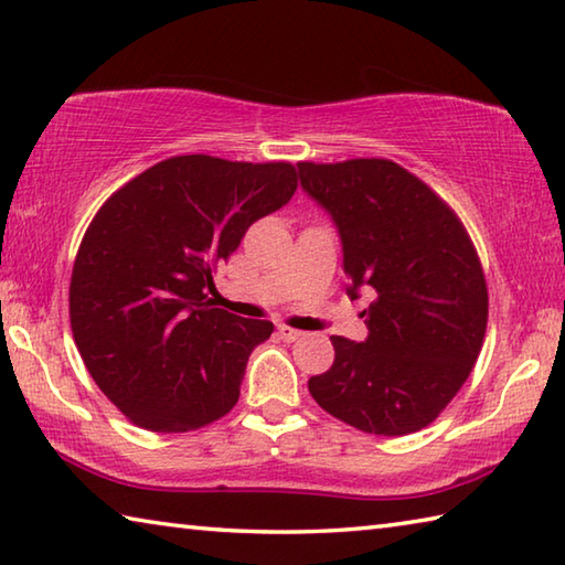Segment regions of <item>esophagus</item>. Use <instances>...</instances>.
<instances>
[{"mask_svg":"<svg viewBox=\"0 0 565 565\" xmlns=\"http://www.w3.org/2000/svg\"><path fill=\"white\" fill-rule=\"evenodd\" d=\"M279 335H281V341L294 343V341H299L303 333L296 331V328H291V326H279Z\"/></svg>","mask_w":565,"mask_h":565,"instance_id":"esophagus-1","label":"esophagus"}]
</instances>
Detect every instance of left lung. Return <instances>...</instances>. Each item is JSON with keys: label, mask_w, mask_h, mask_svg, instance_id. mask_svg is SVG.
Returning a JSON list of instances; mask_svg holds the SVG:
<instances>
[{"label": "left lung", "mask_w": 565, "mask_h": 565, "mask_svg": "<svg viewBox=\"0 0 565 565\" xmlns=\"http://www.w3.org/2000/svg\"><path fill=\"white\" fill-rule=\"evenodd\" d=\"M301 188L331 214L348 294L373 289L363 343L331 335L333 365L309 393L367 435L427 427L452 403L487 333L484 271L455 210L385 158L299 162Z\"/></svg>", "instance_id": "obj_1"}]
</instances>
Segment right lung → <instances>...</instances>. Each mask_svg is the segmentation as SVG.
<instances>
[{"mask_svg":"<svg viewBox=\"0 0 565 565\" xmlns=\"http://www.w3.org/2000/svg\"><path fill=\"white\" fill-rule=\"evenodd\" d=\"M299 188L291 162L178 156L96 212L71 271V331L90 377L132 425L190 433L230 413L271 321L204 301L220 262Z\"/></svg>","mask_w":565,"mask_h":565,"instance_id":"right-lung-1","label":"right lung"}]
</instances>
